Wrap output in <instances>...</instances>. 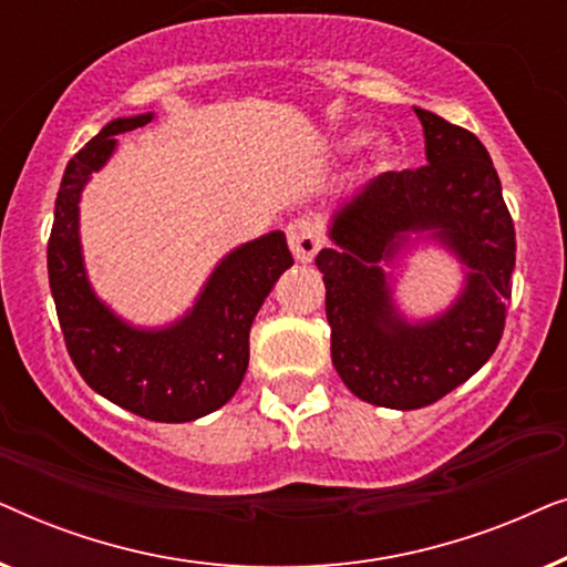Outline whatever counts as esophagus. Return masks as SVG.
I'll use <instances>...</instances> for the list:
<instances>
[{"instance_id":"1","label":"esophagus","mask_w":567,"mask_h":567,"mask_svg":"<svg viewBox=\"0 0 567 567\" xmlns=\"http://www.w3.org/2000/svg\"><path fill=\"white\" fill-rule=\"evenodd\" d=\"M286 237H289V247L299 262H312L317 250L322 247L320 229L312 219H293L286 227Z\"/></svg>"}]
</instances>
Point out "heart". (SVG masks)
I'll return each mask as SVG.
<instances>
[{"mask_svg":"<svg viewBox=\"0 0 567 567\" xmlns=\"http://www.w3.org/2000/svg\"><path fill=\"white\" fill-rule=\"evenodd\" d=\"M379 152H382V150H379Z\"/></svg>","mask_w":567,"mask_h":567,"instance_id":"heart-1","label":"heart"}]
</instances>
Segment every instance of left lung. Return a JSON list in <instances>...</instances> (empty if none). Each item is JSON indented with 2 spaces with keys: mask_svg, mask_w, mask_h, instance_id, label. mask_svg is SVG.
Masks as SVG:
<instances>
[{
  "mask_svg": "<svg viewBox=\"0 0 567 567\" xmlns=\"http://www.w3.org/2000/svg\"><path fill=\"white\" fill-rule=\"evenodd\" d=\"M421 169L371 177L328 216L324 278L332 367L363 402L415 410L483 369L506 322L516 235L491 154L467 128L415 107ZM436 246L461 262V289L439 313L399 305L393 270Z\"/></svg>",
  "mask_w": 567,
  "mask_h": 567,
  "instance_id": "1",
  "label": "left lung"
}]
</instances>
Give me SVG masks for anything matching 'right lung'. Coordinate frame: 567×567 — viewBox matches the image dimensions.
I'll use <instances>...</instances> for the list:
<instances>
[{
	"label": "right lung",
	"mask_w": 567,
	"mask_h": 567,
	"mask_svg": "<svg viewBox=\"0 0 567 567\" xmlns=\"http://www.w3.org/2000/svg\"><path fill=\"white\" fill-rule=\"evenodd\" d=\"M154 113L115 118L74 154L61 177L49 239V284L69 355L97 394L157 423L204 417L243 384L250 328L293 258L281 229L237 245L216 262L193 305L165 324H136L97 297L82 252V193L126 131Z\"/></svg>",
	"instance_id": "obj_1"
}]
</instances>
